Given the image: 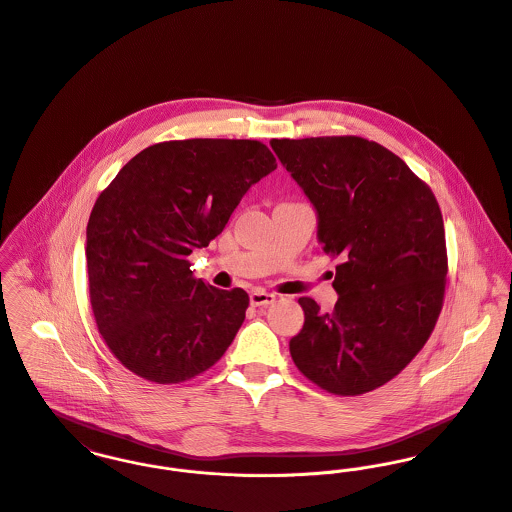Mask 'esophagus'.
I'll return each instance as SVG.
<instances>
[{
	"instance_id": "esophagus-1",
	"label": "esophagus",
	"mask_w": 512,
	"mask_h": 512,
	"mask_svg": "<svg viewBox=\"0 0 512 512\" xmlns=\"http://www.w3.org/2000/svg\"><path fill=\"white\" fill-rule=\"evenodd\" d=\"M249 300H251V306H269L277 300V296L271 292H265V290H253Z\"/></svg>"
}]
</instances>
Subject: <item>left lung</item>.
I'll return each instance as SVG.
<instances>
[{"label": "left lung", "instance_id": "1", "mask_svg": "<svg viewBox=\"0 0 512 512\" xmlns=\"http://www.w3.org/2000/svg\"><path fill=\"white\" fill-rule=\"evenodd\" d=\"M273 151L318 212V241L340 257L330 314L298 298L290 340L298 371L357 397L395 379L430 338L444 304L448 253L438 200L406 163L355 135L273 139Z\"/></svg>", "mask_w": 512, "mask_h": 512}]
</instances>
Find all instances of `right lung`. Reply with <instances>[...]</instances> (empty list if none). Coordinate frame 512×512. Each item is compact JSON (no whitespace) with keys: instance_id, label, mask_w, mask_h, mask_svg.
<instances>
[{"instance_id":"obj_1","label":"right lung","mask_w":512,"mask_h":512,"mask_svg":"<svg viewBox=\"0 0 512 512\" xmlns=\"http://www.w3.org/2000/svg\"><path fill=\"white\" fill-rule=\"evenodd\" d=\"M275 169L261 141H165L135 155L98 196L86 228L90 304L131 373L182 383L226 353L249 296L194 279L188 255L208 247L243 194Z\"/></svg>"}]
</instances>
